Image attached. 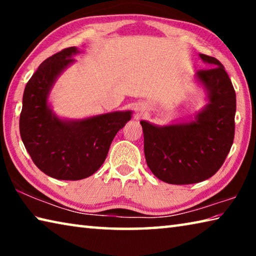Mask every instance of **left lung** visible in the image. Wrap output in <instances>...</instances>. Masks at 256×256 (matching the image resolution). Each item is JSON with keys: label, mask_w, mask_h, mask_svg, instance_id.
<instances>
[{"label": "left lung", "mask_w": 256, "mask_h": 256, "mask_svg": "<svg viewBox=\"0 0 256 256\" xmlns=\"http://www.w3.org/2000/svg\"><path fill=\"white\" fill-rule=\"evenodd\" d=\"M211 68L196 72L209 105L196 122L158 128L141 120L146 164L168 184L185 185L214 176L226 160L235 136L236 94L218 60L200 54Z\"/></svg>", "instance_id": "8db88e82"}]
</instances>
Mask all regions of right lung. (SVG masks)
<instances>
[{
  "instance_id": "add662e5",
  "label": "right lung",
  "mask_w": 256,
  "mask_h": 256,
  "mask_svg": "<svg viewBox=\"0 0 256 256\" xmlns=\"http://www.w3.org/2000/svg\"><path fill=\"white\" fill-rule=\"evenodd\" d=\"M78 50L64 48L45 60L24 88L20 136L34 164L56 180H78L94 174L105 162L112 138L131 120V112H114L76 122L52 114L47 94Z\"/></svg>"
}]
</instances>
